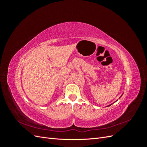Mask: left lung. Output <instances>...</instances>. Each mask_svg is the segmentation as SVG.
Instances as JSON below:
<instances>
[{"label":"left lung","instance_id":"left-lung-1","mask_svg":"<svg viewBox=\"0 0 147 147\" xmlns=\"http://www.w3.org/2000/svg\"><path fill=\"white\" fill-rule=\"evenodd\" d=\"M111 105H112V104H111ZM109 105V106H110V105Z\"/></svg>","mask_w":147,"mask_h":147}]
</instances>
